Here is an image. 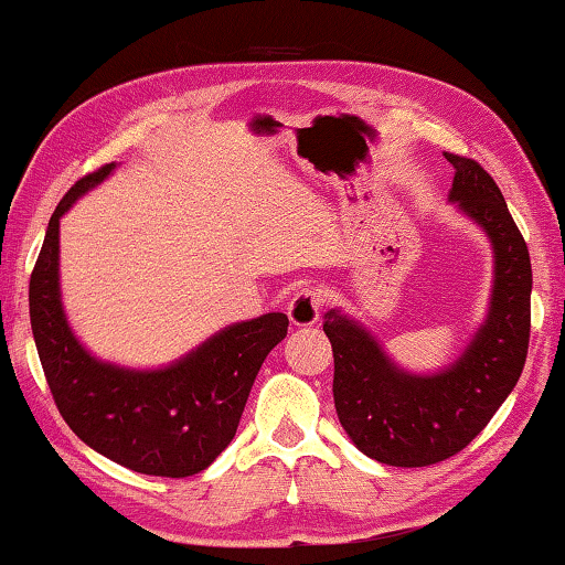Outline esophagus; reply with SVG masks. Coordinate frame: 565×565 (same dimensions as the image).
Wrapping results in <instances>:
<instances>
[{"label": "esophagus", "instance_id": "34e87169", "mask_svg": "<svg viewBox=\"0 0 565 565\" xmlns=\"http://www.w3.org/2000/svg\"><path fill=\"white\" fill-rule=\"evenodd\" d=\"M323 303H327V294L317 286H306L299 294H294L286 313H289L294 327H311V323L319 321Z\"/></svg>", "mask_w": 565, "mask_h": 565}]
</instances>
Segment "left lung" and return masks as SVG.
Here are the masks:
<instances>
[{
    "label": "left lung",
    "mask_w": 565,
    "mask_h": 565,
    "mask_svg": "<svg viewBox=\"0 0 565 565\" xmlns=\"http://www.w3.org/2000/svg\"><path fill=\"white\" fill-rule=\"evenodd\" d=\"M451 202L481 224L495 254L489 319L451 369L411 376L359 323L329 311L333 404L359 451L388 466H431L473 441L519 381L531 337V256L501 189L478 161L448 154Z\"/></svg>",
    "instance_id": "left-lung-1"
}]
</instances>
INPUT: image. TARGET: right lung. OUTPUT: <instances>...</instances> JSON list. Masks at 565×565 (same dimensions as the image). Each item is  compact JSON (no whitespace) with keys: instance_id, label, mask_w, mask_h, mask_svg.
I'll list each match as a JSON object with an SVG mask.
<instances>
[{"instance_id":"add662e5","label":"right lung","mask_w":565,"mask_h":565,"mask_svg":"<svg viewBox=\"0 0 565 565\" xmlns=\"http://www.w3.org/2000/svg\"><path fill=\"white\" fill-rule=\"evenodd\" d=\"M104 164L66 191L46 226L30 279V319L46 384L72 431L137 473L194 476L232 444L264 359L289 331L286 313L234 323L159 371L89 356L60 301V216L109 174Z\"/></svg>"}]
</instances>
